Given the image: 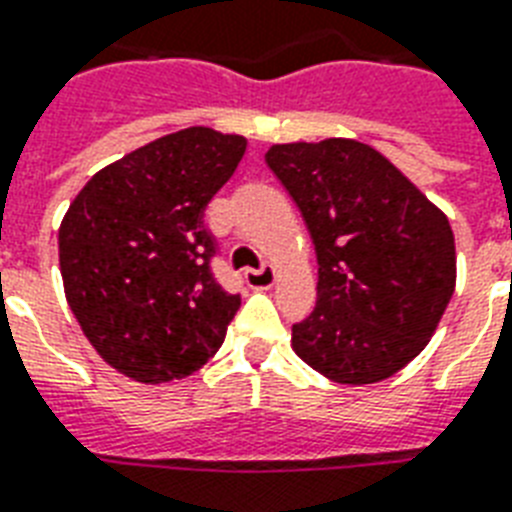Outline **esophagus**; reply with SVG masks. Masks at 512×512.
<instances>
[{"label":"esophagus","instance_id":"1","mask_svg":"<svg viewBox=\"0 0 512 512\" xmlns=\"http://www.w3.org/2000/svg\"><path fill=\"white\" fill-rule=\"evenodd\" d=\"M243 277L248 288H269V285H275L277 272L272 264H264L261 269H245Z\"/></svg>","mask_w":512,"mask_h":512}]
</instances>
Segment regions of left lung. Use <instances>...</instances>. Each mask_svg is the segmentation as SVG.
Here are the masks:
<instances>
[{
	"label": "left lung",
	"mask_w": 512,
	"mask_h": 512,
	"mask_svg": "<svg viewBox=\"0 0 512 512\" xmlns=\"http://www.w3.org/2000/svg\"><path fill=\"white\" fill-rule=\"evenodd\" d=\"M312 235L317 306L293 351L335 383H378L415 359L455 290L447 216L394 163L354 140L267 153Z\"/></svg>",
	"instance_id": "obj_1"
}]
</instances>
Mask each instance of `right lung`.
Listing matches in <instances>:
<instances>
[{
	"mask_svg": "<svg viewBox=\"0 0 512 512\" xmlns=\"http://www.w3.org/2000/svg\"><path fill=\"white\" fill-rule=\"evenodd\" d=\"M248 142L190 126L89 179L60 224L65 298L110 367L140 383L200 370L224 343L240 293L216 282L206 208Z\"/></svg>",
	"mask_w": 512,
	"mask_h": 512,
	"instance_id": "1",
	"label": "right lung"
}]
</instances>
